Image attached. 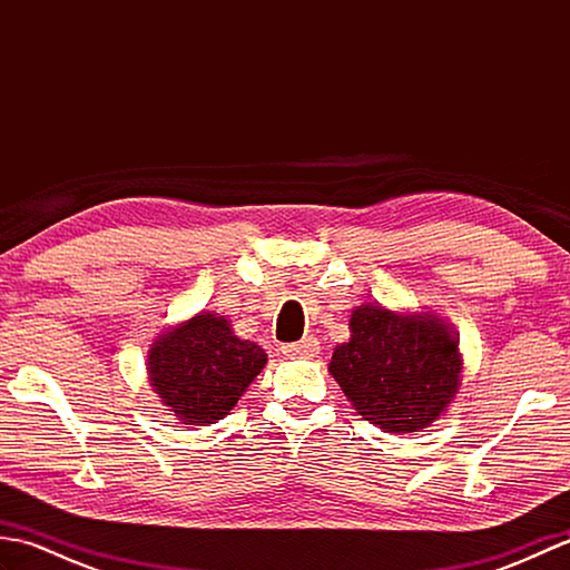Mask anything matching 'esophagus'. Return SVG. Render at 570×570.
I'll return each instance as SVG.
<instances>
[{"instance_id":"esophagus-1","label":"esophagus","mask_w":570,"mask_h":570,"mask_svg":"<svg viewBox=\"0 0 570 570\" xmlns=\"http://www.w3.org/2000/svg\"><path fill=\"white\" fill-rule=\"evenodd\" d=\"M282 353L292 360H313L321 353V343L313 335H308V337H304V341L284 345Z\"/></svg>"}]
</instances>
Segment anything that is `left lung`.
Here are the masks:
<instances>
[{
	"label": "left lung",
	"mask_w": 570,
	"mask_h": 570,
	"mask_svg": "<svg viewBox=\"0 0 570 570\" xmlns=\"http://www.w3.org/2000/svg\"><path fill=\"white\" fill-rule=\"evenodd\" d=\"M350 328L353 337L335 347L331 372L360 416L409 433L443 414L460 386L458 343L443 323L362 306Z\"/></svg>",
	"instance_id": "left-lung-1"
}]
</instances>
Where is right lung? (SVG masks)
<instances>
[{
	"mask_svg": "<svg viewBox=\"0 0 570 570\" xmlns=\"http://www.w3.org/2000/svg\"><path fill=\"white\" fill-rule=\"evenodd\" d=\"M264 365L259 345L239 341L223 316L200 313L151 345L147 370L168 411L203 426L229 414Z\"/></svg>",
	"mask_w": 570,
	"mask_h": 570,
	"instance_id": "right-lung-1",
	"label": "right lung"
}]
</instances>
